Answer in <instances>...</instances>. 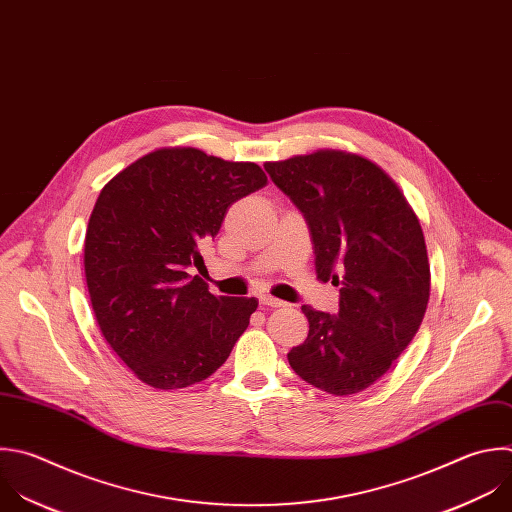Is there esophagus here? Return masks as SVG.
Segmentation results:
<instances>
[{"mask_svg": "<svg viewBox=\"0 0 512 512\" xmlns=\"http://www.w3.org/2000/svg\"><path fill=\"white\" fill-rule=\"evenodd\" d=\"M259 303H261L263 307H285V303H283L281 299H275V297H271V295H261V297H259Z\"/></svg>", "mask_w": 512, "mask_h": 512, "instance_id": "34e87169", "label": "esophagus"}]
</instances>
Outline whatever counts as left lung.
<instances>
[{
	"mask_svg": "<svg viewBox=\"0 0 512 512\" xmlns=\"http://www.w3.org/2000/svg\"><path fill=\"white\" fill-rule=\"evenodd\" d=\"M263 166L309 225L317 279L342 285L337 315L301 307L309 333L289 366L327 394H358L392 368L424 319L430 263L420 221L360 154L321 148Z\"/></svg>",
	"mask_w": 512,
	"mask_h": 512,
	"instance_id": "left-lung-1",
	"label": "left lung"
}]
</instances>
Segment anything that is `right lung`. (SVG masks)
Listing matches in <instances>:
<instances>
[{
    "label": "right lung",
    "mask_w": 512,
    "mask_h": 512,
    "mask_svg": "<svg viewBox=\"0 0 512 512\" xmlns=\"http://www.w3.org/2000/svg\"><path fill=\"white\" fill-rule=\"evenodd\" d=\"M265 185L255 162L168 146L100 191L84 239L86 285L104 339L140 382L179 390L227 362L259 301L213 295L189 269L203 265L229 207Z\"/></svg>",
    "instance_id": "obj_1"
}]
</instances>
